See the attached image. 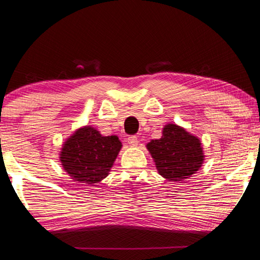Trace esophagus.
<instances>
[{
    "label": "esophagus",
    "mask_w": 260,
    "mask_h": 260,
    "mask_svg": "<svg viewBox=\"0 0 260 260\" xmlns=\"http://www.w3.org/2000/svg\"><path fill=\"white\" fill-rule=\"evenodd\" d=\"M127 142H128L131 147H138L139 141H138V138H136L135 135H132V136H129L128 139H127Z\"/></svg>",
    "instance_id": "obj_1"
}]
</instances>
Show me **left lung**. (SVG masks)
Instances as JSON below:
<instances>
[{
    "instance_id": "8db88e82",
    "label": "left lung",
    "mask_w": 260,
    "mask_h": 260,
    "mask_svg": "<svg viewBox=\"0 0 260 260\" xmlns=\"http://www.w3.org/2000/svg\"><path fill=\"white\" fill-rule=\"evenodd\" d=\"M156 167L169 181H182L201 169L204 160L200 139L175 124L162 128V136L147 144Z\"/></svg>"
}]
</instances>
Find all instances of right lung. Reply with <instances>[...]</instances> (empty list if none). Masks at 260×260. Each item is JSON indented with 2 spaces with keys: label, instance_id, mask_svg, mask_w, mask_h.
<instances>
[{
  "label": "right lung",
  "instance_id": "add662e5",
  "mask_svg": "<svg viewBox=\"0 0 260 260\" xmlns=\"http://www.w3.org/2000/svg\"><path fill=\"white\" fill-rule=\"evenodd\" d=\"M120 149L118 136H103L93 127L85 126L65 141L59 158L74 181L91 184L108 177Z\"/></svg>",
  "mask_w": 260,
  "mask_h": 260
}]
</instances>
